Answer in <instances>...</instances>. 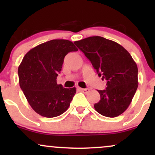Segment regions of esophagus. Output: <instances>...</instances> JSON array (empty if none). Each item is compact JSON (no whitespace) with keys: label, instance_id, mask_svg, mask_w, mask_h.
<instances>
[{"label":"esophagus","instance_id":"34e87169","mask_svg":"<svg viewBox=\"0 0 155 155\" xmlns=\"http://www.w3.org/2000/svg\"><path fill=\"white\" fill-rule=\"evenodd\" d=\"M79 90H80V91L83 92L84 93H87V92L90 91V89L89 88H85V89H83V88H79Z\"/></svg>","mask_w":155,"mask_h":155}]
</instances>
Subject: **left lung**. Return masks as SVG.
<instances>
[{"label": "left lung", "instance_id": "1", "mask_svg": "<svg viewBox=\"0 0 155 155\" xmlns=\"http://www.w3.org/2000/svg\"><path fill=\"white\" fill-rule=\"evenodd\" d=\"M76 47L92 66L107 81L106 90H97L101 100L96 111L107 117H116L128 108L138 88V67L130 53L117 42L101 36L76 41Z\"/></svg>", "mask_w": 155, "mask_h": 155}]
</instances>
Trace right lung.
I'll return each mask as SVG.
<instances>
[{"label":"right lung","mask_w":155,"mask_h":155,"mask_svg":"<svg viewBox=\"0 0 155 155\" xmlns=\"http://www.w3.org/2000/svg\"><path fill=\"white\" fill-rule=\"evenodd\" d=\"M77 50L70 41L54 39L39 44L25 55L18 68L19 86L28 104L41 116L58 117L68 108L76 87L64 88L56 79L65 55Z\"/></svg>","instance_id":"right-lung-1"}]
</instances>
